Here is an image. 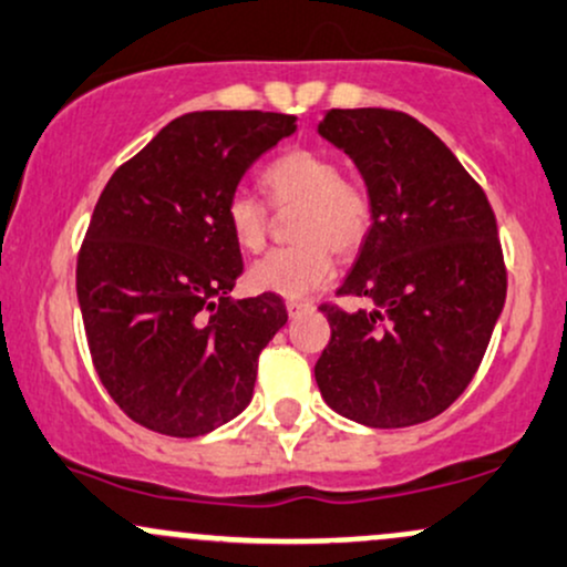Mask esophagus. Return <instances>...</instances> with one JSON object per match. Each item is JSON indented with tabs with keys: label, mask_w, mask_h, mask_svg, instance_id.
<instances>
[{
	"label": "esophagus",
	"mask_w": 567,
	"mask_h": 567,
	"mask_svg": "<svg viewBox=\"0 0 567 567\" xmlns=\"http://www.w3.org/2000/svg\"><path fill=\"white\" fill-rule=\"evenodd\" d=\"M315 306L309 301H288V315L290 317H298V315H306V311H311Z\"/></svg>",
	"instance_id": "esophagus-1"
}]
</instances>
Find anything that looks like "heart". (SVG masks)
Instances as JSON below:
<instances>
[{"mask_svg": "<svg viewBox=\"0 0 567 567\" xmlns=\"http://www.w3.org/2000/svg\"><path fill=\"white\" fill-rule=\"evenodd\" d=\"M264 192L277 207H301L296 237L301 245L279 247L252 264L250 285L282 298H303L330 282L336 266L330 247L354 250L370 229V197L362 186L341 178L338 162L315 148H292L261 173ZM226 224L243 250H261L269 234L264 202L239 192L226 207Z\"/></svg>", "mask_w": 567, "mask_h": 567, "instance_id": "1", "label": "heart"}]
</instances>
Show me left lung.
I'll return each mask as SVG.
<instances>
[{
	"mask_svg": "<svg viewBox=\"0 0 567 567\" xmlns=\"http://www.w3.org/2000/svg\"><path fill=\"white\" fill-rule=\"evenodd\" d=\"M317 133L354 162L373 210L338 292L375 303L322 306L330 343L317 386L357 424H424L470 386L504 311L496 216L451 148L413 116L330 109Z\"/></svg>",
	"mask_w": 567,
	"mask_h": 567,
	"instance_id": "obj_1",
	"label": "left lung"
}]
</instances>
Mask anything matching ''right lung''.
<instances>
[{
  "label": "right lung",
  "instance_id": "1",
  "mask_svg": "<svg viewBox=\"0 0 567 567\" xmlns=\"http://www.w3.org/2000/svg\"><path fill=\"white\" fill-rule=\"evenodd\" d=\"M271 112H192L112 175L76 261L90 354L135 424L199 437L250 405L282 298L231 301L243 275L226 207L261 154L298 130Z\"/></svg>",
  "mask_w": 567,
  "mask_h": 567
}]
</instances>
